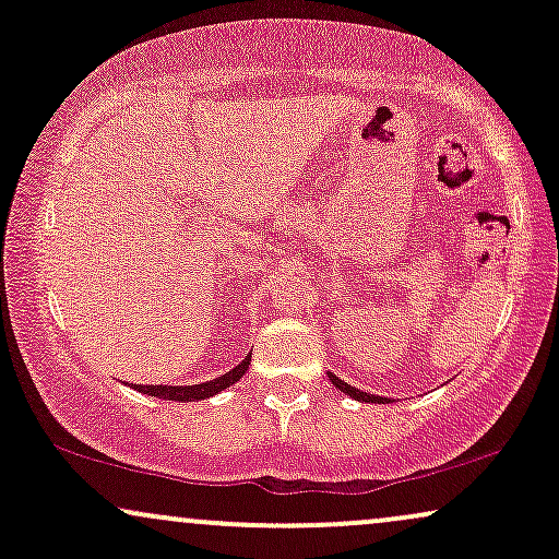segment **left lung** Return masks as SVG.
Listing matches in <instances>:
<instances>
[{
	"label": "left lung",
	"mask_w": 559,
	"mask_h": 559,
	"mask_svg": "<svg viewBox=\"0 0 559 559\" xmlns=\"http://www.w3.org/2000/svg\"><path fill=\"white\" fill-rule=\"evenodd\" d=\"M329 378H331V383H333V386H336L338 391H344V394H349L352 400H360V402H378V404H386V402H391V400H386V396L365 394V391L355 389V386H349V383H344L342 378H338V376H333V373H329Z\"/></svg>",
	"instance_id": "obj_1"
}]
</instances>
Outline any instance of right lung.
<instances>
[{
  "mask_svg": "<svg viewBox=\"0 0 559 559\" xmlns=\"http://www.w3.org/2000/svg\"><path fill=\"white\" fill-rule=\"evenodd\" d=\"M249 360H252V355L243 357V360L236 365L234 370H228L226 376L213 378V381H207V383H194V386H163V383H159V386H139V383H133V389L144 391V394H150V396H159V400H173V402L207 400V396L217 394V391L234 386V383L239 381L243 373H247Z\"/></svg>",
  "mask_w": 559,
  "mask_h": 559,
  "instance_id": "1",
  "label": "right lung"
}]
</instances>
